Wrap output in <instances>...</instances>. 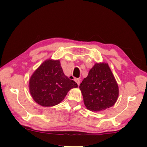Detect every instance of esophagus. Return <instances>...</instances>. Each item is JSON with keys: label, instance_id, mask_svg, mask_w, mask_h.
Returning a JSON list of instances; mask_svg holds the SVG:
<instances>
[{"label": "esophagus", "instance_id": "obj_1", "mask_svg": "<svg viewBox=\"0 0 147 147\" xmlns=\"http://www.w3.org/2000/svg\"><path fill=\"white\" fill-rule=\"evenodd\" d=\"M73 77H74V78H77V76H76V75H74V76H73Z\"/></svg>", "mask_w": 147, "mask_h": 147}]
</instances>
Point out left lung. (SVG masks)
Wrapping results in <instances>:
<instances>
[{
  "label": "left lung",
  "instance_id": "obj_1",
  "mask_svg": "<svg viewBox=\"0 0 147 147\" xmlns=\"http://www.w3.org/2000/svg\"><path fill=\"white\" fill-rule=\"evenodd\" d=\"M78 84L64 74L59 59H47L29 80L30 94L36 103L44 107L57 105Z\"/></svg>",
  "mask_w": 147,
  "mask_h": 147
}]
</instances>
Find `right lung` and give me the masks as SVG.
Segmentation results:
<instances>
[{"instance_id":"1","label":"right lung","mask_w":147,"mask_h":147,"mask_svg":"<svg viewBox=\"0 0 147 147\" xmlns=\"http://www.w3.org/2000/svg\"><path fill=\"white\" fill-rule=\"evenodd\" d=\"M86 108L99 112L114 106L119 95L115 78L106 63H96L80 86Z\"/></svg>"}]
</instances>
